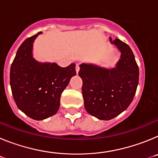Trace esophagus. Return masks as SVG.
<instances>
[{
  "label": "esophagus",
  "mask_w": 158,
  "mask_h": 158,
  "mask_svg": "<svg viewBox=\"0 0 158 158\" xmlns=\"http://www.w3.org/2000/svg\"><path fill=\"white\" fill-rule=\"evenodd\" d=\"M79 70H80V65H79V64H77L76 65V72L78 73L79 72Z\"/></svg>",
  "instance_id": "obj_1"
}]
</instances>
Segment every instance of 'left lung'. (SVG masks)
I'll return each mask as SVG.
<instances>
[{
	"label": "left lung",
	"instance_id": "1",
	"mask_svg": "<svg viewBox=\"0 0 158 158\" xmlns=\"http://www.w3.org/2000/svg\"><path fill=\"white\" fill-rule=\"evenodd\" d=\"M121 52L116 67L104 69L92 64H81L82 95L85 110L99 119L109 120L129 107L136 93L139 70L135 55L127 43L110 38Z\"/></svg>",
	"mask_w": 158,
	"mask_h": 158
}]
</instances>
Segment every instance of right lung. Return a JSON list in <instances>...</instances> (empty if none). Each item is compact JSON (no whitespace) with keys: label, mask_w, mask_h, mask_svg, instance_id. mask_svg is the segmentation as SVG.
I'll use <instances>...</instances> for the list:
<instances>
[{"label":"right lung","mask_w":158,"mask_h":158,"mask_svg":"<svg viewBox=\"0 0 158 158\" xmlns=\"http://www.w3.org/2000/svg\"><path fill=\"white\" fill-rule=\"evenodd\" d=\"M41 33L23 41L10 69L11 89L18 108L36 120L56 114L62 92L76 75L74 63L61 67L56 63H41L32 57L33 43Z\"/></svg>","instance_id":"1"}]
</instances>
